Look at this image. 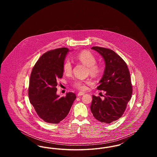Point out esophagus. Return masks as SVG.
<instances>
[{
  "mask_svg": "<svg viewBox=\"0 0 157 157\" xmlns=\"http://www.w3.org/2000/svg\"><path fill=\"white\" fill-rule=\"evenodd\" d=\"M85 94V93L84 92H79L78 94V97H80V96H82V95H83Z\"/></svg>",
  "mask_w": 157,
  "mask_h": 157,
  "instance_id": "esophagus-1",
  "label": "esophagus"
}]
</instances>
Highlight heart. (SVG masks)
I'll return each instance as SVG.
<instances>
[{"label":"heart","instance_id":"obj_1","mask_svg":"<svg viewBox=\"0 0 157 157\" xmlns=\"http://www.w3.org/2000/svg\"><path fill=\"white\" fill-rule=\"evenodd\" d=\"M75 58L85 65L88 69L90 75L93 76H97L101 72V67L96 63L97 59L95 56L90 52L83 51L75 56ZM72 65L71 60L67 59L63 65V71L65 74H70L72 72ZM90 83V80H81L76 79L72 82V86L79 90L86 89V85Z\"/></svg>","mask_w":157,"mask_h":157}]
</instances>
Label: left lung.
<instances>
[{"instance_id": "left-lung-1", "label": "left lung", "mask_w": 157, "mask_h": 157, "mask_svg": "<svg viewBox=\"0 0 157 157\" xmlns=\"http://www.w3.org/2000/svg\"><path fill=\"white\" fill-rule=\"evenodd\" d=\"M104 60V72L97 90L105 91L104 99L92 95L90 111L99 121L110 124L123 115L132 94L130 74L126 63L112 50L94 46Z\"/></svg>"}]
</instances>
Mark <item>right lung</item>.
Listing matches in <instances>:
<instances>
[{"label": "right lung", "instance_id": "add662e5", "mask_svg": "<svg viewBox=\"0 0 157 157\" xmlns=\"http://www.w3.org/2000/svg\"><path fill=\"white\" fill-rule=\"evenodd\" d=\"M69 51L68 48H62L45 53L36 62L30 75V104L39 117L48 123L58 124L66 118L76 99L73 92L62 97L56 94L57 80L63 76V65Z\"/></svg>", "mask_w": 157, "mask_h": 157}]
</instances>
